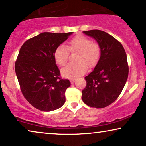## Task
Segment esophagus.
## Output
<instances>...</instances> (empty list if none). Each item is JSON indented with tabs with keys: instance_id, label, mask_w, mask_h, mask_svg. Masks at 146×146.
<instances>
[{
	"instance_id": "1",
	"label": "esophagus",
	"mask_w": 146,
	"mask_h": 146,
	"mask_svg": "<svg viewBox=\"0 0 146 146\" xmlns=\"http://www.w3.org/2000/svg\"><path fill=\"white\" fill-rule=\"evenodd\" d=\"M70 82H71V84H74V83L75 82V80H73V79H72V80H70Z\"/></svg>"
}]
</instances>
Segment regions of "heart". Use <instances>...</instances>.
Returning a JSON list of instances; mask_svg holds the SVG:
<instances>
[{
  "label": "heart",
  "mask_w": 146,
  "mask_h": 146,
  "mask_svg": "<svg viewBox=\"0 0 146 146\" xmlns=\"http://www.w3.org/2000/svg\"><path fill=\"white\" fill-rule=\"evenodd\" d=\"M78 52L76 63H70L62 69V75L66 78L76 79L84 74L87 66L92 68L99 60L101 49L99 45L92 43L90 39L82 35L76 36L69 41L68 48L63 45H59L54 51V57L58 65L64 66L68 60L69 52Z\"/></svg>",
  "instance_id": "heart-1"
}]
</instances>
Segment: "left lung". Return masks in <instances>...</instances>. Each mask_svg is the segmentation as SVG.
I'll return each instance as SVG.
<instances>
[{
	"instance_id": "1",
	"label": "left lung",
	"mask_w": 146,
	"mask_h": 146,
	"mask_svg": "<svg viewBox=\"0 0 146 146\" xmlns=\"http://www.w3.org/2000/svg\"><path fill=\"white\" fill-rule=\"evenodd\" d=\"M83 33L96 41L101 56L93 71L84 78L86 86L82 99L91 107L104 108L113 103L123 89L129 74L127 55L121 43L109 33L97 29Z\"/></svg>"
}]
</instances>
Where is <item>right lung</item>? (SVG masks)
Returning <instances> with one entry per match:
<instances>
[{
    "label": "right lung",
    "instance_id": "right-lung-1",
    "mask_svg": "<svg viewBox=\"0 0 146 146\" xmlns=\"http://www.w3.org/2000/svg\"><path fill=\"white\" fill-rule=\"evenodd\" d=\"M73 32H43L28 39L20 49L15 72L26 100L41 111H55L65 103L68 80L60 78L54 53Z\"/></svg>",
    "mask_w": 146,
    "mask_h": 146
}]
</instances>
